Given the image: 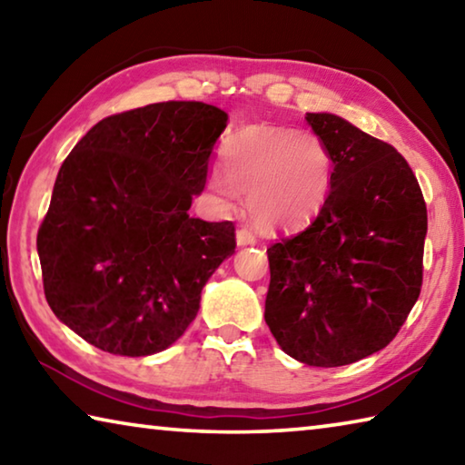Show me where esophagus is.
Masks as SVG:
<instances>
[{
    "label": "esophagus",
    "mask_w": 465,
    "mask_h": 465,
    "mask_svg": "<svg viewBox=\"0 0 465 465\" xmlns=\"http://www.w3.org/2000/svg\"><path fill=\"white\" fill-rule=\"evenodd\" d=\"M235 240H238V246H252V243H256V235L246 230V227H240L238 233H235Z\"/></svg>",
    "instance_id": "34e87169"
}]
</instances>
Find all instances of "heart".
Returning a JSON list of instances; mask_svg holds the SVG:
<instances>
[{
	"label": "heart",
	"instance_id": "heart-1",
	"mask_svg": "<svg viewBox=\"0 0 465 465\" xmlns=\"http://www.w3.org/2000/svg\"><path fill=\"white\" fill-rule=\"evenodd\" d=\"M223 174L211 191L225 207L248 194V213L262 230H289L308 222L332 186V153L312 131L246 127L225 145Z\"/></svg>",
	"mask_w": 465,
	"mask_h": 465
}]
</instances>
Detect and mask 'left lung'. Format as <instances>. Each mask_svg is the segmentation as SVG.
I'll list each match as a JSON object with an SVG mask.
<instances>
[{
  "instance_id": "left-lung-1",
  "label": "left lung",
  "mask_w": 465,
  "mask_h": 465,
  "mask_svg": "<svg viewBox=\"0 0 465 465\" xmlns=\"http://www.w3.org/2000/svg\"><path fill=\"white\" fill-rule=\"evenodd\" d=\"M305 121L332 153V186L303 232L266 250L264 320L289 357L341 367L388 346L419 299L427 204L390 143L336 114Z\"/></svg>"
}]
</instances>
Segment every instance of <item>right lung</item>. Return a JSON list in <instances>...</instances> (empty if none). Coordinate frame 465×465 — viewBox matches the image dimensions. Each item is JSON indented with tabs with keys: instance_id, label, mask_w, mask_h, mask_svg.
I'll return each mask as SVG.
<instances>
[{
	"instance_id": "add662e5",
	"label": "right lung",
	"mask_w": 465,
	"mask_h": 465,
	"mask_svg": "<svg viewBox=\"0 0 465 465\" xmlns=\"http://www.w3.org/2000/svg\"><path fill=\"white\" fill-rule=\"evenodd\" d=\"M225 124L204 102H157L102 119L63 162L36 235L45 297L100 351L168 349L233 254L232 222L188 215Z\"/></svg>"
}]
</instances>
